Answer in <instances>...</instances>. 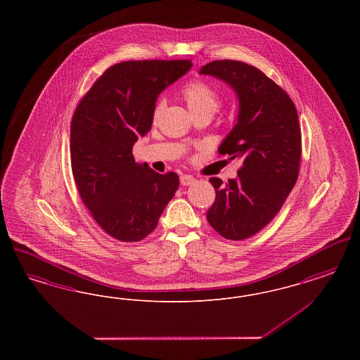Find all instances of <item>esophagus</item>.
<instances>
[{"label": "esophagus", "mask_w": 360, "mask_h": 360, "mask_svg": "<svg viewBox=\"0 0 360 360\" xmlns=\"http://www.w3.org/2000/svg\"><path fill=\"white\" fill-rule=\"evenodd\" d=\"M179 181H181L182 186H190V185H193L195 182V178L191 176V175H182L179 178Z\"/></svg>", "instance_id": "obj_1"}]
</instances>
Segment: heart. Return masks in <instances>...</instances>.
Here are the masks:
<instances>
[{"mask_svg": "<svg viewBox=\"0 0 360 360\" xmlns=\"http://www.w3.org/2000/svg\"><path fill=\"white\" fill-rule=\"evenodd\" d=\"M181 96L185 100V103H188V109L193 115H197L201 112L214 113L220 106L219 93L212 86L207 85L206 82L200 79L190 81L184 86L181 90ZM163 108H165L163 100H158L155 103L154 109H153L154 120L160 116Z\"/></svg>", "mask_w": 360, "mask_h": 360, "instance_id": "b5f03b06", "label": "heart"}]
</instances>
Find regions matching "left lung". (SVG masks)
Returning <instances> with one entry per match:
<instances>
[{"label":"left lung","mask_w":360,"mask_h":360,"mask_svg":"<svg viewBox=\"0 0 360 360\" xmlns=\"http://www.w3.org/2000/svg\"><path fill=\"white\" fill-rule=\"evenodd\" d=\"M200 72L223 79L239 97L238 122L219 153L243 160L236 179H209L216 200L206 219L224 239H248L274 219L297 182L302 151L297 108L281 86L244 62L213 60Z\"/></svg>","instance_id":"1"}]
</instances>
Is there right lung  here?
Masks as SVG:
<instances>
[{
	"instance_id": "right-lung-1",
	"label": "right lung",
	"mask_w": 360,
	"mask_h": 360,
	"mask_svg": "<svg viewBox=\"0 0 360 360\" xmlns=\"http://www.w3.org/2000/svg\"><path fill=\"white\" fill-rule=\"evenodd\" d=\"M191 60H127L105 70L81 98L70 128L71 170L91 217L120 241H140L158 225L179 176L159 174L132 154L153 124L159 93Z\"/></svg>"
}]
</instances>
